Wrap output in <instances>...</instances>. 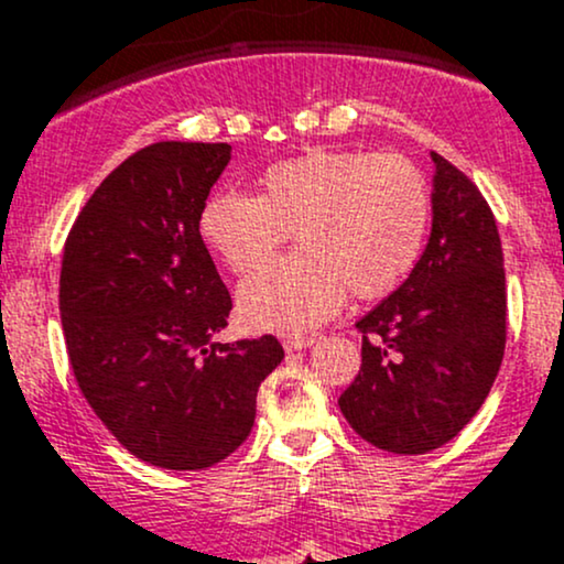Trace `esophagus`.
Returning a JSON list of instances; mask_svg holds the SVG:
<instances>
[{
  "label": "esophagus",
  "mask_w": 564,
  "mask_h": 564,
  "mask_svg": "<svg viewBox=\"0 0 564 564\" xmlns=\"http://www.w3.org/2000/svg\"><path fill=\"white\" fill-rule=\"evenodd\" d=\"M310 345H313L310 336H286V339H283V349H286V352H300V349H307Z\"/></svg>",
  "instance_id": "34e87169"
}]
</instances>
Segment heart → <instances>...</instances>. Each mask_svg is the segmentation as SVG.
<instances>
[{"label":"heart","mask_w":564,"mask_h":564,"mask_svg":"<svg viewBox=\"0 0 564 564\" xmlns=\"http://www.w3.org/2000/svg\"><path fill=\"white\" fill-rule=\"evenodd\" d=\"M432 219L424 172L398 153L307 151L270 164L260 196L219 191L198 230L230 273H249L294 232L300 251L238 289V315L260 332L304 334L345 302L381 300L422 257Z\"/></svg>","instance_id":"b5f03b06"}]
</instances>
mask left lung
Masks as SVG:
<instances>
[{
	"label": "left lung",
	"instance_id": "8db88e82",
	"mask_svg": "<svg viewBox=\"0 0 564 564\" xmlns=\"http://www.w3.org/2000/svg\"><path fill=\"white\" fill-rule=\"evenodd\" d=\"M432 232L403 286L364 315V364L339 408L381 451L445 445L494 387L507 345V275L488 200L432 153Z\"/></svg>",
	"mask_w": 564,
	"mask_h": 564
}]
</instances>
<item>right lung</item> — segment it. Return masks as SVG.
Listing matches in <instances>:
<instances>
[{"label":"right lung","instance_id":"add662e5","mask_svg":"<svg viewBox=\"0 0 564 564\" xmlns=\"http://www.w3.org/2000/svg\"><path fill=\"white\" fill-rule=\"evenodd\" d=\"M228 142H153L102 180L63 249L61 321L79 390L140 462L215 467L249 437L275 336L219 345L230 294L198 230Z\"/></svg>","mask_w":564,"mask_h":564}]
</instances>
